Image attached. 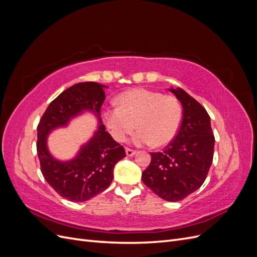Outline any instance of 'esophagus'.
I'll return each mask as SVG.
<instances>
[{
	"mask_svg": "<svg viewBox=\"0 0 257 257\" xmlns=\"http://www.w3.org/2000/svg\"><path fill=\"white\" fill-rule=\"evenodd\" d=\"M125 152H126V155H127V157H132V155H134V154L136 153V151H135V150H133V149H130V148H126V149H125Z\"/></svg>",
	"mask_w": 257,
	"mask_h": 257,
	"instance_id": "esophagus-1",
	"label": "esophagus"
}]
</instances>
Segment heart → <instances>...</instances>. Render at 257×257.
I'll list each match as a JSON object with an SVG mask.
<instances>
[{"mask_svg":"<svg viewBox=\"0 0 257 257\" xmlns=\"http://www.w3.org/2000/svg\"><path fill=\"white\" fill-rule=\"evenodd\" d=\"M118 107L102 111L106 127L116 142L123 143L135 127L137 145H167L177 135L182 120V107L173 95L154 90L136 88L121 93Z\"/></svg>","mask_w":257,"mask_h":257,"instance_id":"b5f03b06","label":"heart"}]
</instances>
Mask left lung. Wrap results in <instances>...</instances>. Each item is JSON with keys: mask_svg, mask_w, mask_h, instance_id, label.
Segmentation results:
<instances>
[{"mask_svg": "<svg viewBox=\"0 0 257 257\" xmlns=\"http://www.w3.org/2000/svg\"><path fill=\"white\" fill-rule=\"evenodd\" d=\"M183 108L180 127L162 152H151L143 182L161 198L179 201L199 189L212 164L214 135L205 108L184 90L169 89Z\"/></svg>", "mask_w": 257, "mask_h": 257, "instance_id": "8db88e82", "label": "left lung"}]
</instances>
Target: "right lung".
I'll return each mask as SVG.
<instances>
[{"label":"right lung","instance_id":"right-lung-1","mask_svg":"<svg viewBox=\"0 0 257 257\" xmlns=\"http://www.w3.org/2000/svg\"><path fill=\"white\" fill-rule=\"evenodd\" d=\"M104 85L94 81L72 85L54 98L37 125V155L45 180L60 196L71 201H84L105 191L113 179L114 165L126 157L123 146L113 141L100 116L105 100ZM89 109L98 115L100 127L79 155L69 162H59L49 154L45 138L72 116Z\"/></svg>","mask_w":257,"mask_h":257}]
</instances>
